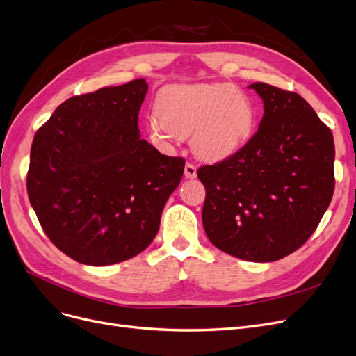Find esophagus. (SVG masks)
<instances>
[{
    "instance_id": "34e87169",
    "label": "esophagus",
    "mask_w": 356,
    "mask_h": 356,
    "mask_svg": "<svg viewBox=\"0 0 356 356\" xmlns=\"http://www.w3.org/2000/svg\"><path fill=\"white\" fill-rule=\"evenodd\" d=\"M184 177L195 179L196 177V165L192 163L184 164Z\"/></svg>"
}]
</instances>
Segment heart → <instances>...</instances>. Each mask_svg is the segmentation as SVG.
<instances>
[{
  "mask_svg": "<svg viewBox=\"0 0 356 356\" xmlns=\"http://www.w3.org/2000/svg\"><path fill=\"white\" fill-rule=\"evenodd\" d=\"M256 109L249 95L231 84L170 86L157 97V113L147 118L152 144L170 149L191 135L197 157L220 161L250 140Z\"/></svg>",
  "mask_w": 356,
  "mask_h": 356,
  "instance_id": "1",
  "label": "heart"
}]
</instances>
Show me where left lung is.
<instances>
[{
  "mask_svg": "<svg viewBox=\"0 0 356 356\" xmlns=\"http://www.w3.org/2000/svg\"><path fill=\"white\" fill-rule=\"evenodd\" d=\"M264 100L257 132L241 149L197 170L202 222L220 250L275 261L310 238L334 191L332 131L300 95L254 83Z\"/></svg>",
  "mask_w": 356,
  "mask_h": 356,
  "instance_id": "8db88e82",
  "label": "left lung"
}]
</instances>
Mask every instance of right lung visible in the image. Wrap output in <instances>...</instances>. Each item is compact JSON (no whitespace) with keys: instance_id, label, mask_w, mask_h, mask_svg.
<instances>
[{"instance_id":"add662e5","label":"right lung","mask_w":356,"mask_h":356,"mask_svg":"<svg viewBox=\"0 0 356 356\" xmlns=\"http://www.w3.org/2000/svg\"><path fill=\"white\" fill-rule=\"evenodd\" d=\"M144 79L74 96L38 129L27 193L58 249L107 266L144 252L183 176L184 160L143 140L138 113Z\"/></svg>"}]
</instances>
